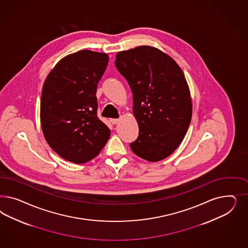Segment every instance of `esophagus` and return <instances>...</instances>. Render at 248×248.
Segmentation results:
<instances>
[{
  "instance_id": "1",
  "label": "esophagus",
  "mask_w": 248,
  "mask_h": 248,
  "mask_svg": "<svg viewBox=\"0 0 248 248\" xmlns=\"http://www.w3.org/2000/svg\"><path fill=\"white\" fill-rule=\"evenodd\" d=\"M110 122H111L113 124H116L119 122V119H113V118H112V119H110Z\"/></svg>"
}]
</instances>
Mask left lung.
<instances>
[{
    "label": "left lung",
    "instance_id": "left-lung-1",
    "mask_svg": "<svg viewBox=\"0 0 248 248\" xmlns=\"http://www.w3.org/2000/svg\"><path fill=\"white\" fill-rule=\"evenodd\" d=\"M114 63L133 93L139 135L131 149L150 162L169 156L182 143L192 118L183 71L170 56L145 45L119 52Z\"/></svg>",
    "mask_w": 248,
    "mask_h": 248
}]
</instances>
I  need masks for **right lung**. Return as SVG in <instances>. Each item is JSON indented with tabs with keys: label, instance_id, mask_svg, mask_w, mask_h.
<instances>
[{
	"label": "right lung",
	"instance_id": "right-lung-1",
	"mask_svg": "<svg viewBox=\"0 0 248 248\" xmlns=\"http://www.w3.org/2000/svg\"><path fill=\"white\" fill-rule=\"evenodd\" d=\"M106 53L83 50L57 62L42 91L41 124L45 140L61 157L83 164L110 137L98 118L96 89L108 64Z\"/></svg>",
	"mask_w": 248,
	"mask_h": 248
}]
</instances>
